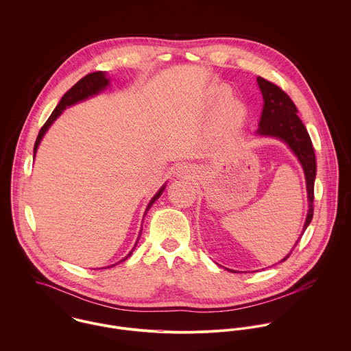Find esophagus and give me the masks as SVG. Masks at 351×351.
I'll list each match as a JSON object with an SVG mask.
<instances>
[{"label": "esophagus", "mask_w": 351, "mask_h": 351, "mask_svg": "<svg viewBox=\"0 0 351 351\" xmlns=\"http://www.w3.org/2000/svg\"><path fill=\"white\" fill-rule=\"evenodd\" d=\"M191 171H192V167L188 166V165H180L177 167L178 176H188V174H191Z\"/></svg>", "instance_id": "obj_1"}]
</instances>
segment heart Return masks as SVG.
Returning a JSON list of instances; mask_svg holds the SVG:
<instances>
[{
	"label": "heart",
	"instance_id": "obj_1",
	"mask_svg": "<svg viewBox=\"0 0 351 351\" xmlns=\"http://www.w3.org/2000/svg\"><path fill=\"white\" fill-rule=\"evenodd\" d=\"M228 96H230V92L226 88L217 89L212 95L210 104L217 105V104L227 100ZM245 117H246L245 105L241 101L228 100L226 101L220 108V112L217 116V124L223 131H227V130L235 128L239 124H242Z\"/></svg>",
	"mask_w": 351,
	"mask_h": 351
}]
</instances>
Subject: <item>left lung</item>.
I'll return each instance as SVG.
<instances>
[{"instance_id":"left-lung-1","label":"left lung","mask_w":351,"mask_h":351,"mask_svg":"<svg viewBox=\"0 0 351 351\" xmlns=\"http://www.w3.org/2000/svg\"><path fill=\"white\" fill-rule=\"evenodd\" d=\"M256 81L265 101L256 132L259 135L274 136L284 141L296 154L304 169L309 206L306 220L302 228L304 234V231L306 230L313 217V186L316 177V156L313 146L305 125L298 116V108L293 104V101L291 100V97L280 86L262 77H258ZM299 241L296 242L295 247L298 246ZM291 254L292 252H289L282 261H287Z\"/></svg>"}]
</instances>
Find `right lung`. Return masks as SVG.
Segmentation results:
<instances>
[{
  "mask_svg": "<svg viewBox=\"0 0 351 351\" xmlns=\"http://www.w3.org/2000/svg\"><path fill=\"white\" fill-rule=\"evenodd\" d=\"M108 84H109V80H106L105 73H104V71H96V73H90V74L85 75V77L81 78L71 89H69V90L63 95V97L60 99L59 104H58L56 108L53 109V112L51 113L49 120H47V121L45 123V125L40 128L39 135H38L36 142H35V146H34V154H36V150H38V147H39V143H40L42 138L45 136L46 131L49 130V127L53 123V120L62 113V110H63L64 108H67V106H70V105H73V104H75V102H78V101L85 100V99H88V97H90V96L97 95L99 92H101L102 89H105V88L108 86ZM163 189H165V186H162V188L159 189V192L151 199L150 204H149V206H147L146 210H149L151 205L162 195ZM141 234H142V230H141ZM139 238H141V237H139ZM139 238H138V239H139ZM136 243H138V242H136ZM132 251H134V249H132ZM132 251H131L123 261H125V259L132 254ZM113 266H114V265H113ZM109 267H110V266H109Z\"/></svg>",
  "mask_w": 351,
  "mask_h": 351,
  "instance_id": "obj_1",
  "label": "right lung"
}]
</instances>
